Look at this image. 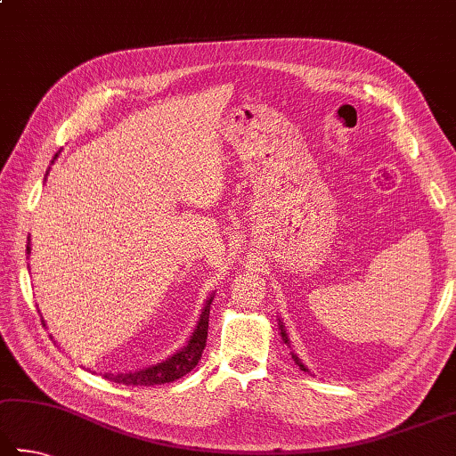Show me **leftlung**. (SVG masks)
<instances>
[{
  "label": "left lung",
  "instance_id": "8db88e82",
  "mask_svg": "<svg viewBox=\"0 0 456 456\" xmlns=\"http://www.w3.org/2000/svg\"><path fill=\"white\" fill-rule=\"evenodd\" d=\"M281 337H283V341H285V343H289V337H287V333H285V330H283V325H281ZM293 361L297 362V365L301 367V370H307V367L303 365V362L299 361V357H297V354H293Z\"/></svg>",
  "mask_w": 456,
  "mask_h": 456
}]
</instances>
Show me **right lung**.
<instances>
[{"label": "right lung", "instance_id": "right-lung-1", "mask_svg": "<svg viewBox=\"0 0 456 456\" xmlns=\"http://www.w3.org/2000/svg\"><path fill=\"white\" fill-rule=\"evenodd\" d=\"M28 253H29V245H28ZM211 301H207L205 309L201 313V319L197 322L195 333L189 338V343L185 349H181L179 353L173 354L171 359L159 362L155 367H147L135 372H126V375H105V379L115 380L119 385H134V387H151V385H163V383H173V380L181 379L187 372H191L197 362L201 361L203 349L207 345V329H209V309H211Z\"/></svg>", "mask_w": 456, "mask_h": 456}]
</instances>
